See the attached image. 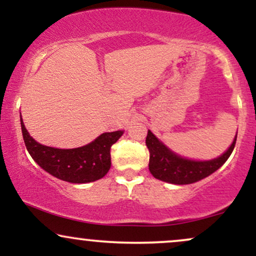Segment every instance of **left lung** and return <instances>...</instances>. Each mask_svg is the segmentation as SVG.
<instances>
[{
	"label": "left lung",
	"instance_id": "8db88e82",
	"mask_svg": "<svg viewBox=\"0 0 256 256\" xmlns=\"http://www.w3.org/2000/svg\"><path fill=\"white\" fill-rule=\"evenodd\" d=\"M237 136L228 150L222 156L210 161H192L186 160L167 149L162 143L150 131H148L146 138V144L148 146L150 156H149V171L156 179L172 184H192L201 180L219 167H222L228 160L236 144Z\"/></svg>",
	"mask_w": 256,
	"mask_h": 256
}]
</instances>
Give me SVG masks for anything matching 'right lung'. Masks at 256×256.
I'll use <instances>...</instances> for the list:
<instances>
[{"label": "right lung", "instance_id": "obj_1", "mask_svg": "<svg viewBox=\"0 0 256 256\" xmlns=\"http://www.w3.org/2000/svg\"><path fill=\"white\" fill-rule=\"evenodd\" d=\"M22 131L26 149L44 171L70 183H90L104 178L110 168V146L122 131L106 132L88 146L74 149H58L36 142L28 134L22 119Z\"/></svg>", "mask_w": 256, "mask_h": 256}]
</instances>
